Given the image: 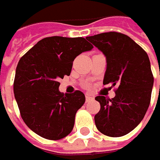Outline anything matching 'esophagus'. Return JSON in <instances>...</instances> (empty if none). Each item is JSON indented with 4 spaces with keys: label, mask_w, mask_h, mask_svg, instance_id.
Wrapping results in <instances>:
<instances>
[{
    "label": "esophagus",
    "mask_w": 160,
    "mask_h": 160,
    "mask_svg": "<svg viewBox=\"0 0 160 160\" xmlns=\"http://www.w3.org/2000/svg\"><path fill=\"white\" fill-rule=\"evenodd\" d=\"M93 98L92 97H91L90 95H88V94H86V96H85V100H86V102H89V101H91V100H92Z\"/></svg>",
    "instance_id": "esophagus-1"
}]
</instances>
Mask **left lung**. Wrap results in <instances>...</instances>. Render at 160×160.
Returning a JSON list of instances; mask_svg holds the SVG:
<instances>
[{"label":"left lung","mask_w":160,"mask_h":160,"mask_svg":"<svg viewBox=\"0 0 160 160\" xmlns=\"http://www.w3.org/2000/svg\"><path fill=\"white\" fill-rule=\"evenodd\" d=\"M86 39L106 57L103 84L118 85L113 99L95 98L101 104L94 117L96 127L110 137L126 135L141 123L150 106L154 78L148 54L121 33H102Z\"/></svg>","instance_id":"left-lung-1"}]
</instances>
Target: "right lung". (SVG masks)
I'll return each instance as SVG.
<instances>
[{"mask_svg":"<svg viewBox=\"0 0 160 160\" xmlns=\"http://www.w3.org/2000/svg\"><path fill=\"white\" fill-rule=\"evenodd\" d=\"M93 47L83 37L52 36L39 41L16 68L14 95L26 125L49 140L73 130L77 111L85 102L82 92L62 93L58 79L69 76L77 56Z\"/></svg>","mask_w":160,"mask_h":160,"instance_id":"add662e5","label":"right lung"}]
</instances>
